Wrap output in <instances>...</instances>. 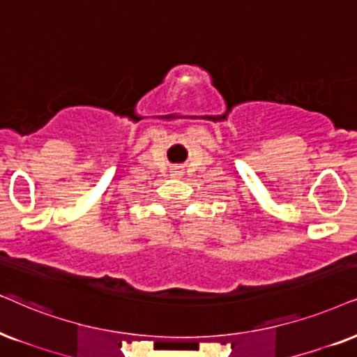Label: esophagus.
Returning a JSON list of instances; mask_svg holds the SVG:
<instances>
[{
	"label": "esophagus",
	"instance_id": "obj_1",
	"mask_svg": "<svg viewBox=\"0 0 357 357\" xmlns=\"http://www.w3.org/2000/svg\"><path fill=\"white\" fill-rule=\"evenodd\" d=\"M171 176H173V178H181L183 166H173V168H171Z\"/></svg>",
	"mask_w": 357,
	"mask_h": 357
}]
</instances>
